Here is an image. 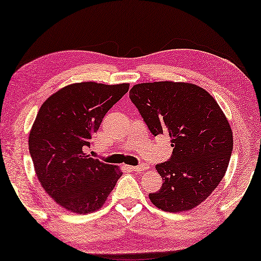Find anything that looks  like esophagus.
I'll return each mask as SVG.
<instances>
[{"label": "esophagus", "mask_w": 261, "mask_h": 261, "mask_svg": "<svg viewBox=\"0 0 261 261\" xmlns=\"http://www.w3.org/2000/svg\"><path fill=\"white\" fill-rule=\"evenodd\" d=\"M149 166L147 164H142V165H136V166H127V169H129L130 171H144L147 170Z\"/></svg>", "instance_id": "obj_1"}]
</instances>
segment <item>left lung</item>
Here are the masks:
<instances>
[{"label": "left lung", "mask_w": 261, "mask_h": 261, "mask_svg": "<svg viewBox=\"0 0 261 261\" xmlns=\"http://www.w3.org/2000/svg\"><path fill=\"white\" fill-rule=\"evenodd\" d=\"M129 97L151 134H166L173 147L170 161L156 165L163 185L150 201L169 213L199 206L223 179L232 152L223 111L211 93L187 82L135 84Z\"/></svg>", "instance_id": "left-lung-1"}]
</instances>
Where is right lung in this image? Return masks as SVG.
<instances>
[{
	"label": "right lung",
	"mask_w": 261,
	"mask_h": 261,
	"mask_svg": "<svg viewBox=\"0 0 261 261\" xmlns=\"http://www.w3.org/2000/svg\"><path fill=\"white\" fill-rule=\"evenodd\" d=\"M128 89V83H72L38 111L29 135L34 171L46 193L67 211L85 215L100 209L121 177L119 166L92 159L84 149Z\"/></svg>",
	"instance_id": "right-lung-1"
}]
</instances>
